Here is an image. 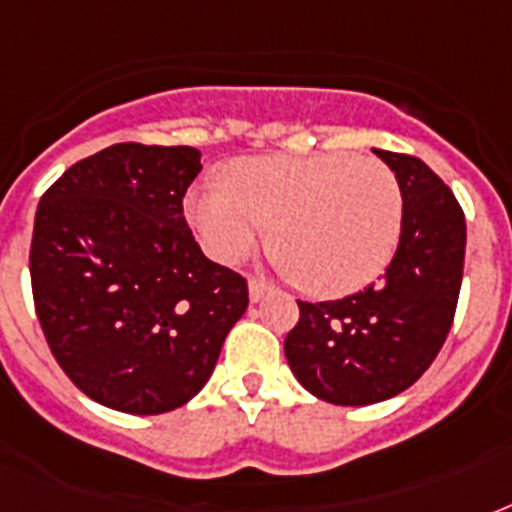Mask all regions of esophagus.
Listing matches in <instances>:
<instances>
[{
	"label": "esophagus",
	"mask_w": 512,
	"mask_h": 512,
	"mask_svg": "<svg viewBox=\"0 0 512 512\" xmlns=\"http://www.w3.org/2000/svg\"><path fill=\"white\" fill-rule=\"evenodd\" d=\"M268 292H271V287H268L265 281L249 279V300H252V303H260Z\"/></svg>",
	"instance_id": "1"
}]
</instances>
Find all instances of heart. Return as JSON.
<instances>
[{"label":"heart","mask_w":512,"mask_h":512,"mask_svg":"<svg viewBox=\"0 0 512 512\" xmlns=\"http://www.w3.org/2000/svg\"><path fill=\"white\" fill-rule=\"evenodd\" d=\"M228 183H199L185 196L201 247L236 263L273 225V249L311 295L364 289L388 268L401 239V188L377 159L255 156L233 164Z\"/></svg>","instance_id":"1"}]
</instances>
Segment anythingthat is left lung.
Returning a JSON list of instances; mask_svg holds the SVG:
<instances>
[{
  "instance_id": "left-lung-1",
  "label": "left lung",
  "mask_w": 512,
  "mask_h": 512,
  "mask_svg": "<svg viewBox=\"0 0 512 512\" xmlns=\"http://www.w3.org/2000/svg\"><path fill=\"white\" fill-rule=\"evenodd\" d=\"M404 199L396 255L364 292L303 303L284 353L305 390L337 406L398 396L433 364L452 329L465 265V215L417 156L380 151Z\"/></svg>"
}]
</instances>
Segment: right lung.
<instances>
[{
	"mask_svg": "<svg viewBox=\"0 0 512 512\" xmlns=\"http://www.w3.org/2000/svg\"><path fill=\"white\" fill-rule=\"evenodd\" d=\"M191 146L116 143L44 191L31 239L42 332L68 380L127 414L191 401L249 305L247 279L204 257L183 215Z\"/></svg>",
	"mask_w": 512,
	"mask_h": 512,
	"instance_id": "1",
	"label": "right lung"
}]
</instances>
